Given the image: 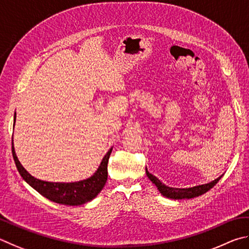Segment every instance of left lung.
Instances as JSON below:
<instances>
[{
  "label": "left lung",
  "mask_w": 249,
  "mask_h": 249,
  "mask_svg": "<svg viewBox=\"0 0 249 249\" xmlns=\"http://www.w3.org/2000/svg\"><path fill=\"white\" fill-rule=\"evenodd\" d=\"M145 173H146V176L149 177V179L153 182L156 187H158L160 195H163L164 197L174 199V200L191 199L195 197H199V196L206 194L207 191H209L212 188V187H214L216 185V182L221 179L222 176H223L221 175L220 177H217L216 179L208 182V184L190 187V188H174V187H168L165 184H163L158 177H155L154 175L150 174L149 171H147V168H145Z\"/></svg>",
  "instance_id": "obj_1"
}]
</instances>
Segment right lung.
<instances>
[{
  "label": "right lung",
  "instance_id": "right-lung-1",
  "mask_svg": "<svg viewBox=\"0 0 249 249\" xmlns=\"http://www.w3.org/2000/svg\"><path fill=\"white\" fill-rule=\"evenodd\" d=\"M15 121L16 112L14 113V125ZM111 151L112 147L109 149L106 155L103 158L97 171L86 179L74 182H52L38 179V178L30 175L17 159L14 143L12 142L13 158H14L16 167L23 179L43 197L49 199L50 201L65 204V206H81V204L93 200L102 191L107 181V165Z\"/></svg>",
  "mask_w": 249,
  "mask_h": 249
}]
</instances>
